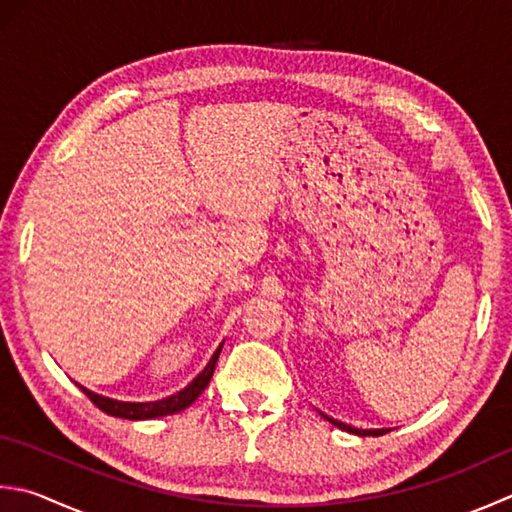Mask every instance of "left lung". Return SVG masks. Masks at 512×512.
I'll list each match as a JSON object with an SVG mask.
<instances>
[{
    "label": "left lung",
    "mask_w": 512,
    "mask_h": 512,
    "mask_svg": "<svg viewBox=\"0 0 512 512\" xmlns=\"http://www.w3.org/2000/svg\"><path fill=\"white\" fill-rule=\"evenodd\" d=\"M319 415H322L326 422H330L333 426H337V428H342V430H346V433H353V435H359V437H377V435H384V433H388L390 428H373V430H366V428H355V426H348V424H344V422H339V419H333V417H328L326 413H322V410H317Z\"/></svg>",
    "instance_id": "1"
}]
</instances>
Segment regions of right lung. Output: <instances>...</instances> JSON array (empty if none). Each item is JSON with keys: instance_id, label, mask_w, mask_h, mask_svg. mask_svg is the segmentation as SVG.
I'll return each instance as SVG.
<instances>
[{"instance_id": "add662e5", "label": "right lung", "mask_w": 512, "mask_h": 512, "mask_svg": "<svg viewBox=\"0 0 512 512\" xmlns=\"http://www.w3.org/2000/svg\"><path fill=\"white\" fill-rule=\"evenodd\" d=\"M222 346L224 342L217 346V350L213 353V357L208 359V364L204 366L202 373H199L193 382L188 386H184L179 393L164 397V399H157V402H119V399L113 397H104L99 393H93V390H88L84 386H79V390L93 402L99 410H104L106 415H113V417H124L130 419V422H139V419H155V417H166V415H175L179 410L188 408L190 404L195 402V399L204 393V388L210 384V377L215 373V364L219 359V353H222Z\"/></svg>"}]
</instances>
